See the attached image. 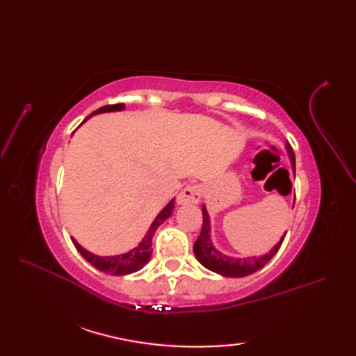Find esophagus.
Segmentation results:
<instances>
[{
    "label": "esophagus",
    "instance_id": "esophagus-1",
    "mask_svg": "<svg viewBox=\"0 0 356 356\" xmlns=\"http://www.w3.org/2000/svg\"><path fill=\"white\" fill-rule=\"evenodd\" d=\"M202 186L200 185H188L177 195L179 205H185V203H199L202 199Z\"/></svg>",
    "mask_w": 356,
    "mask_h": 356
}]
</instances>
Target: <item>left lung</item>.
<instances>
[{
    "instance_id": "1",
    "label": "left lung",
    "mask_w": 356,
    "mask_h": 356,
    "mask_svg": "<svg viewBox=\"0 0 356 356\" xmlns=\"http://www.w3.org/2000/svg\"><path fill=\"white\" fill-rule=\"evenodd\" d=\"M287 153L291 156L292 166L295 170V154L292 147L287 143L286 145ZM202 214H203V225H202V231L199 238L195 240L194 243V254L197 257V260L205 266L207 269L217 272V274L225 275V277H245L249 274H254L255 270L261 269L264 264H266L272 257L277 254V251L282 246L283 238L278 241V243L274 246V249L266 255L261 257H248V259H234V257L223 255L222 252H218L217 249L211 243L209 238V217L207 213V208H202Z\"/></svg>"
}]
</instances>
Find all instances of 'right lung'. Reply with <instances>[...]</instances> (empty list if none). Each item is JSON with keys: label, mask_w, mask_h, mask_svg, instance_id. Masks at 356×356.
Instances as JSON below:
<instances>
[{"label": "right lung", "mask_w": 356, "mask_h": 356, "mask_svg": "<svg viewBox=\"0 0 356 356\" xmlns=\"http://www.w3.org/2000/svg\"><path fill=\"white\" fill-rule=\"evenodd\" d=\"M122 108H124V104L104 105V107L93 111V115H97V113H105V111H118V110H122ZM88 118H92V115H90ZM172 209H174V199L154 218V222L151 223L147 236H145V238L140 241V245L138 248L131 249L130 252L122 254V255L99 257V255L90 254L88 251H86L84 248L79 246V243L74 238H72V241H73V245L76 246L78 251L81 252V255L84 257V259L90 264H93L96 269L105 272V274H113V275L131 274V272L142 269L149 261L151 252H153V249H151V240H153V236H154L156 229L159 228V225H162L166 220V218L171 216Z\"/></svg>", "instance_id": "obj_1"}]
</instances>
